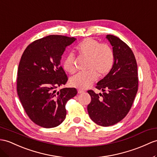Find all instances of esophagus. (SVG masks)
<instances>
[{
	"mask_svg": "<svg viewBox=\"0 0 157 157\" xmlns=\"http://www.w3.org/2000/svg\"><path fill=\"white\" fill-rule=\"evenodd\" d=\"M84 90H81V89H78V94H81V93H84Z\"/></svg>",
	"mask_w": 157,
	"mask_h": 157,
	"instance_id": "1",
	"label": "esophagus"
}]
</instances>
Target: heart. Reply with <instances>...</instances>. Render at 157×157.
<instances>
[{
	"label": "heart",
	"mask_w": 157,
	"mask_h": 157,
	"mask_svg": "<svg viewBox=\"0 0 157 157\" xmlns=\"http://www.w3.org/2000/svg\"><path fill=\"white\" fill-rule=\"evenodd\" d=\"M77 54L89 59L88 72H79L71 78V85L79 89H86L97 81L98 75L105 76L111 71L114 63L113 50L109 46L102 44L93 38H86L76 46ZM63 68L69 73L76 71L75 56L69 53L63 60Z\"/></svg>",
	"instance_id": "b5f03b06"
}]
</instances>
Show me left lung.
Wrapping results in <instances>:
<instances>
[{"label": "left lung", "instance_id": "left-lung-1", "mask_svg": "<svg viewBox=\"0 0 157 157\" xmlns=\"http://www.w3.org/2000/svg\"><path fill=\"white\" fill-rule=\"evenodd\" d=\"M114 63L108 75L98 81L96 88L103 93L88 90L91 101L87 106L89 117L95 123L109 127L115 124L129 112L138 90L137 64L132 50L119 38L108 34Z\"/></svg>", "mask_w": 157, "mask_h": 157}]
</instances>
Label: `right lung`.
<instances>
[{"instance_id": "1", "label": "right lung", "mask_w": 157, "mask_h": 157, "mask_svg": "<svg viewBox=\"0 0 157 157\" xmlns=\"http://www.w3.org/2000/svg\"><path fill=\"white\" fill-rule=\"evenodd\" d=\"M74 37L49 35L30 44L21 56L17 93L26 113L44 128L56 127L66 118L65 105L77 94L75 88H56L67 82L60 66L62 55Z\"/></svg>"}]
</instances>
